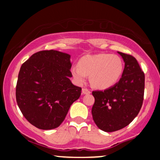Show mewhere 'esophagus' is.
Listing matches in <instances>:
<instances>
[{
    "instance_id": "34e87169",
    "label": "esophagus",
    "mask_w": 160,
    "mask_h": 160,
    "mask_svg": "<svg viewBox=\"0 0 160 160\" xmlns=\"http://www.w3.org/2000/svg\"><path fill=\"white\" fill-rule=\"evenodd\" d=\"M82 94L86 95V94H90L91 92H90V90H89V89H86V88H83V89H82Z\"/></svg>"
}]
</instances>
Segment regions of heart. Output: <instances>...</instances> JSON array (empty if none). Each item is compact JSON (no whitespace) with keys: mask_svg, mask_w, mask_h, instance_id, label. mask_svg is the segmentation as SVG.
Instances as JSON below:
<instances>
[{"mask_svg":"<svg viewBox=\"0 0 160 160\" xmlns=\"http://www.w3.org/2000/svg\"><path fill=\"white\" fill-rule=\"evenodd\" d=\"M123 71L122 58L116 54L99 53L82 57L78 65L73 66L71 73L78 84L85 82L90 76L92 86L105 89L113 86L120 80Z\"/></svg>","mask_w":160,"mask_h":160,"instance_id":"b5f03b06","label":"heart"}]
</instances>
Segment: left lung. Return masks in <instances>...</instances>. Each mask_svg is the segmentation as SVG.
Segmentation results:
<instances>
[{
    "label": "left lung",
    "mask_w": 160,
    "mask_h": 160,
    "mask_svg": "<svg viewBox=\"0 0 160 160\" xmlns=\"http://www.w3.org/2000/svg\"><path fill=\"white\" fill-rule=\"evenodd\" d=\"M118 53L125 62L120 81L104 91L92 92L93 120L100 129L107 132L128 126L138 114L144 100V71L135 57Z\"/></svg>",
    "instance_id": "8db88e82"
}]
</instances>
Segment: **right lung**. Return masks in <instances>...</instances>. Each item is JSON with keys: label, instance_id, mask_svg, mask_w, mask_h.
Masks as SVG:
<instances>
[{"label": "right lung", "instance_id": "right-lung-1", "mask_svg": "<svg viewBox=\"0 0 160 160\" xmlns=\"http://www.w3.org/2000/svg\"><path fill=\"white\" fill-rule=\"evenodd\" d=\"M71 56L56 50L33 54L22 65L16 98L25 118L40 129L57 128L82 89L73 85Z\"/></svg>", "mask_w": 160, "mask_h": 160}]
</instances>
